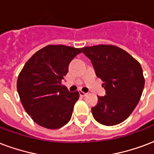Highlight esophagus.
<instances>
[{"label": "esophagus", "instance_id": "34e87169", "mask_svg": "<svg viewBox=\"0 0 154 154\" xmlns=\"http://www.w3.org/2000/svg\"><path fill=\"white\" fill-rule=\"evenodd\" d=\"M79 94L80 96H82V97H85L87 94H86V93H84L83 91H79Z\"/></svg>", "mask_w": 154, "mask_h": 154}]
</instances>
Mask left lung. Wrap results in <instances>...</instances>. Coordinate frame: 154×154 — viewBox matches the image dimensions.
<instances>
[{"instance_id": "obj_1", "label": "left lung", "mask_w": 154, "mask_h": 154, "mask_svg": "<svg viewBox=\"0 0 154 154\" xmlns=\"http://www.w3.org/2000/svg\"><path fill=\"white\" fill-rule=\"evenodd\" d=\"M82 50L106 90V95L98 96L97 105L91 109L94 118L106 126L120 124L132 113L142 94L145 78L140 64L114 45L99 44Z\"/></svg>"}]
</instances>
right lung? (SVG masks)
<instances>
[{
    "label": "right lung",
    "instance_id": "add662e5",
    "mask_svg": "<svg viewBox=\"0 0 154 154\" xmlns=\"http://www.w3.org/2000/svg\"><path fill=\"white\" fill-rule=\"evenodd\" d=\"M80 48L48 45L26 63L17 81L20 100L26 113L38 125L58 129L70 120L78 91L69 92L61 84L69 65Z\"/></svg>",
    "mask_w": 154,
    "mask_h": 154
}]
</instances>
